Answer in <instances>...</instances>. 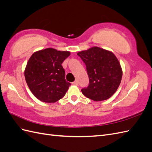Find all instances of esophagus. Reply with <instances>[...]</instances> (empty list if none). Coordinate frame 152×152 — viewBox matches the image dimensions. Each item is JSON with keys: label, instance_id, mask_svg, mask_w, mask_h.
<instances>
[{"label": "esophagus", "instance_id": "obj_1", "mask_svg": "<svg viewBox=\"0 0 152 152\" xmlns=\"http://www.w3.org/2000/svg\"><path fill=\"white\" fill-rule=\"evenodd\" d=\"M72 85H78V81H77V80H76V81H74V82H72Z\"/></svg>", "mask_w": 152, "mask_h": 152}]
</instances>
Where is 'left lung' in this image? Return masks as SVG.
Masks as SVG:
<instances>
[{
    "label": "left lung",
    "mask_w": 152,
    "mask_h": 152,
    "mask_svg": "<svg viewBox=\"0 0 152 152\" xmlns=\"http://www.w3.org/2000/svg\"><path fill=\"white\" fill-rule=\"evenodd\" d=\"M86 65L89 77L83 94L96 102L106 100L113 95L121 81L123 71L114 54L98 47L77 53Z\"/></svg>",
    "instance_id": "obj_1"
}]
</instances>
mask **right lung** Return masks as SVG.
<instances>
[{
	"label": "right lung",
	"mask_w": 152,
	"mask_h": 152,
	"mask_svg": "<svg viewBox=\"0 0 152 152\" xmlns=\"http://www.w3.org/2000/svg\"><path fill=\"white\" fill-rule=\"evenodd\" d=\"M69 51L47 48L34 52L25 69L24 76L30 91L41 102L55 103L65 96L71 83L65 79L61 64Z\"/></svg>",
	"instance_id": "1"
}]
</instances>
